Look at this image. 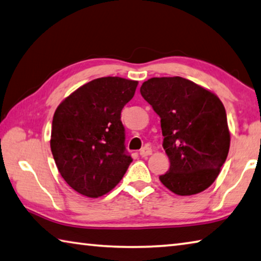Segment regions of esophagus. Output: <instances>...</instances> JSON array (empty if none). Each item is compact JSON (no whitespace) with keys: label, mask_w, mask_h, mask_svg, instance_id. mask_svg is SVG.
<instances>
[{"label":"esophagus","mask_w":261,"mask_h":261,"mask_svg":"<svg viewBox=\"0 0 261 261\" xmlns=\"http://www.w3.org/2000/svg\"><path fill=\"white\" fill-rule=\"evenodd\" d=\"M152 153V150H151V148H149V147H143L142 149L140 150V154L142 157H147V156H150V154Z\"/></svg>","instance_id":"obj_1"}]
</instances>
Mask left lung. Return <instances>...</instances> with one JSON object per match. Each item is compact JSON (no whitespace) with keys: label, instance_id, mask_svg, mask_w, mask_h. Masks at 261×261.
Here are the masks:
<instances>
[{"label":"left lung","instance_id":"8db88e82","mask_svg":"<svg viewBox=\"0 0 261 261\" xmlns=\"http://www.w3.org/2000/svg\"><path fill=\"white\" fill-rule=\"evenodd\" d=\"M140 91L161 117L163 147L171 163L159 180L180 196L207 189L220 173L230 145L221 100L181 76L151 77Z\"/></svg>","mask_w":261,"mask_h":261}]
</instances>
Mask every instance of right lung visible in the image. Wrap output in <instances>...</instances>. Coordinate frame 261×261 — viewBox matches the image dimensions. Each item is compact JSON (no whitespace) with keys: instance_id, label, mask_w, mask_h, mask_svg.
I'll return each mask as SVG.
<instances>
[{"instance_id":"obj_1","label":"right lung","mask_w":261,"mask_h":261,"mask_svg":"<svg viewBox=\"0 0 261 261\" xmlns=\"http://www.w3.org/2000/svg\"><path fill=\"white\" fill-rule=\"evenodd\" d=\"M138 81L98 77L66 97L54 114L50 148L66 184L87 197L108 194L133 159L125 147L121 110Z\"/></svg>"}]
</instances>
